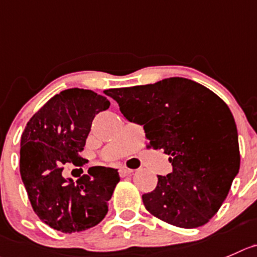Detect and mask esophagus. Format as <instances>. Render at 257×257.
I'll use <instances>...</instances> for the list:
<instances>
[{"instance_id":"esophagus-1","label":"esophagus","mask_w":257,"mask_h":257,"mask_svg":"<svg viewBox=\"0 0 257 257\" xmlns=\"http://www.w3.org/2000/svg\"><path fill=\"white\" fill-rule=\"evenodd\" d=\"M133 173H134L133 169H128V168H126V167L119 168V174H121L122 177H126V175H131Z\"/></svg>"}]
</instances>
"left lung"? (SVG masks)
<instances>
[{
  "instance_id": "1",
  "label": "left lung",
  "mask_w": 257,
  "mask_h": 257,
  "mask_svg": "<svg viewBox=\"0 0 257 257\" xmlns=\"http://www.w3.org/2000/svg\"><path fill=\"white\" fill-rule=\"evenodd\" d=\"M128 121L143 124L149 148L169 155L173 172L158 175L145 208L182 228L206 224L226 199L240 169V148L228 106L187 78L104 90Z\"/></svg>"
}]
</instances>
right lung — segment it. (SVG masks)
<instances>
[{
  "instance_id": "1",
  "label": "right lung",
  "mask_w": 257,
  "mask_h": 257,
  "mask_svg": "<svg viewBox=\"0 0 257 257\" xmlns=\"http://www.w3.org/2000/svg\"><path fill=\"white\" fill-rule=\"evenodd\" d=\"M109 101L93 90L70 88L49 99L30 118L21 136L20 174L34 212L64 233L98 224L119 182L117 169L94 167L77 182L63 177L65 164L82 167L92 121Z\"/></svg>"
}]
</instances>
